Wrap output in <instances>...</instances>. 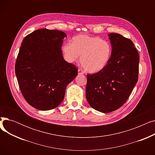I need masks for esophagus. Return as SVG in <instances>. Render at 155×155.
<instances>
[{"instance_id": "obj_1", "label": "esophagus", "mask_w": 155, "mask_h": 155, "mask_svg": "<svg viewBox=\"0 0 155 155\" xmlns=\"http://www.w3.org/2000/svg\"><path fill=\"white\" fill-rule=\"evenodd\" d=\"M78 73L79 75H83L84 73V71L82 70H81V69H78Z\"/></svg>"}]
</instances>
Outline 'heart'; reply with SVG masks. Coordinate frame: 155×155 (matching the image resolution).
Here are the masks:
<instances>
[{"instance_id":"obj_1","label":"heart","mask_w":155,"mask_h":155,"mask_svg":"<svg viewBox=\"0 0 155 155\" xmlns=\"http://www.w3.org/2000/svg\"><path fill=\"white\" fill-rule=\"evenodd\" d=\"M64 59L69 63L78 60L88 72L94 73L104 69L111 56V46L106 40L98 37L79 35L73 38L71 44L62 46Z\"/></svg>"}]
</instances>
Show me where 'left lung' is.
<instances>
[{
	"mask_svg": "<svg viewBox=\"0 0 155 155\" xmlns=\"http://www.w3.org/2000/svg\"><path fill=\"white\" fill-rule=\"evenodd\" d=\"M112 53L104 69L87 75L86 98L95 110L114 111L127 100L138 80L140 56L132 41L117 33L109 34Z\"/></svg>",
	"mask_w": 155,
	"mask_h": 155,
	"instance_id": "left-lung-1",
	"label": "left lung"
}]
</instances>
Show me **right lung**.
<instances>
[{"instance_id":"1","label":"right lung","mask_w":155,"mask_h":155,"mask_svg":"<svg viewBox=\"0 0 155 155\" xmlns=\"http://www.w3.org/2000/svg\"><path fill=\"white\" fill-rule=\"evenodd\" d=\"M67 36L58 30L39 29L24 38L15 71L21 92L31 106L53 109L63 101L65 89L78 69L63 59L61 46Z\"/></svg>"}]
</instances>
